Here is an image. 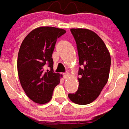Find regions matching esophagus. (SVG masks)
Masks as SVG:
<instances>
[{
    "label": "esophagus",
    "instance_id": "34e87169",
    "mask_svg": "<svg viewBox=\"0 0 129 129\" xmlns=\"http://www.w3.org/2000/svg\"><path fill=\"white\" fill-rule=\"evenodd\" d=\"M63 75H64V78H68V77H69V73H63Z\"/></svg>",
    "mask_w": 129,
    "mask_h": 129
}]
</instances>
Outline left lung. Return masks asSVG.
Instances as JSON below:
<instances>
[{
	"label": "left lung",
	"instance_id": "8db88e82",
	"mask_svg": "<svg viewBox=\"0 0 129 129\" xmlns=\"http://www.w3.org/2000/svg\"><path fill=\"white\" fill-rule=\"evenodd\" d=\"M78 51V89L68 97L78 105L91 103L100 96L107 83L111 64L110 54L102 38L94 32L83 28H73Z\"/></svg>",
	"mask_w": 129,
	"mask_h": 129
}]
</instances>
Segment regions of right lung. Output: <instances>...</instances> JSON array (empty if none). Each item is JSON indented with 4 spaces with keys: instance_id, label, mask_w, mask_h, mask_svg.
<instances>
[{
    "instance_id": "1",
    "label": "right lung",
    "mask_w": 129,
    "mask_h": 129,
    "mask_svg": "<svg viewBox=\"0 0 129 129\" xmlns=\"http://www.w3.org/2000/svg\"><path fill=\"white\" fill-rule=\"evenodd\" d=\"M66 33L54 27H41L32 30L24 38L17 59L19 78L26 95L34 102L43 105L52 98L54 89L62 75L53 70L52 54L58 38ZM48 64L50 71H45Z\"/></svg>"
}]
</instances>
